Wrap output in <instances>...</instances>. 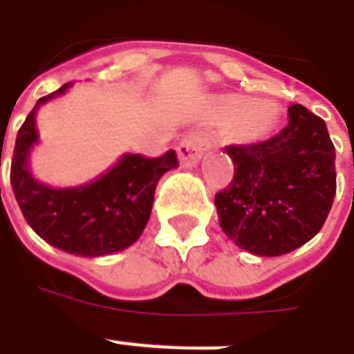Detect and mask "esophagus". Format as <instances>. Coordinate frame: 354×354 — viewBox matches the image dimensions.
Returning a JSON list of instances; mask_svg holds the SVG:
<instances>
[{
    "label": "esophagus",
    "mask_w": 354,
    "mask_h": 354,
    "mask_svg": "<svg viewBox=\"0 0 354 354\" xmlns=\"http://www.w3.org/2000/svg\"><path fill=\"white\" fill-rule=\"evenodd\" d=\"M205 149H207V141L198 133H189L182 139V143L178 145V158L182 161L183 167H196L198 161L202 160Z\"/></svg>",
    "instance_id": "1"
}]
</instances>
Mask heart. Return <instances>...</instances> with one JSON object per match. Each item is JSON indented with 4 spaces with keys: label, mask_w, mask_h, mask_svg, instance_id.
<instances>
[{
    "label": "heart",
    "mask_w": 354,
    "mask_h": 354,
    "mask_svg": "<svg viewBox=\"0 0 354 354\" xmlns=\"http://www.w3.org/2000/svg\"><path fill=\"white\" fill-rule=\"evenodd\" d=\"M216 113L233 121V132L239 139L253 143L263 139L277 121V108L272 102H252L241 95H224L216 102Z\"/></svg>",
    "instance_id": "heart-1"
}]
</instances>
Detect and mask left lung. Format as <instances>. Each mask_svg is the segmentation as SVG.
<instances>
[{
  "mask_svg": "<svg viewBox=\"0 0 354 354\" xmlns=\"http://www.w3.org/2000/svg\"><path fill=\"white\" fill-rule=\"evenodd\" d=\"M226 152L235 174L215 205L222 232L241 250L279 257L322 230L336 194V152L324 119L292 104L277 136Z\"/></svg>",
  "mask_w": 354,
  "mask_h": 354,
  "instance_id": "obj_1",
  "label": "left lung"
}]
</instances>
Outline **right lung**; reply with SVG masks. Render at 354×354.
Segmentation results:
<instances>
[{"label":"right lung","instance_id":"1","mask_svg":"<svg viewBox=\"0 0 354 354\" xmlns=\"http://www.w3.org/2000/svg\"><path fill=\"white\" fill-rule=\"evenodd\" d=\"M73 82L38 99L16 136L10 185L25 221L47 244L79 257H104L138 241L150 218L158 180L178 167L174 150L161 158L122 154L115 165L91 182L53 187L36 180L30 152L40 143L36 113L64 95Z\"/></svg>","mask_w":354,"mask_h":354}]
</instances>
